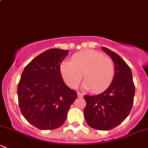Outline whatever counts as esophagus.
I'll use <instances>...</instances> for the list:
<instances>
[{"mask_svg": "<svg viewBox=\"0 0 148 148\" xmlns=\"http://www.w3.org/2000/svg\"><path fill=\"white\" fill-rule=\"evenodd\" d=\"M77 96H78V97L82 98V97H83L84 95L82 93H81V92H77Z\"/></svg>", "mask_w": 148, "mask_h": 148, "instance_id": "1", "label": "esophagus"}]
</instances>
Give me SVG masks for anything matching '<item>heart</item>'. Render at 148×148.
Segmentation results:
<instances>
[{"mask_svg":"<svg viewBox=\"0 0 148 148\" xmlns=\"http://www.w3.org/2000/svg\"><path fill=\"white\" fill-rule=\"evenodd\" d=\"M60 71L69 87H77L84 74V87L91 88L93 92H99L111 84L115 66L111 58L96 51L86 50L73 55L71 62H62Z\"/></svg>","mask_w":148,"mask_h":148,"instance_id":"heart-1","label":"heart"}]
</instances>
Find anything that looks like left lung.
Returning <instances> with one entry per match:
<instances>
[{"instance_id":"8db88e82","label":"left lung","mask_w":148,"mask_h":148,"mask_svg":"<svg viewBox=\"0 0 148 148\" xmlns=\"http://www.w3.org/2000/svg\"><path fill=\"white\" fill-rule=\"evenodd\" d=\"M114 63L115 74L111 84L102 93L84 95V118L91 127L99 130H112L129 115L134 102L135 88L132 71L116 53L102 47Z\"/></svg>"}]
</instances>
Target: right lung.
I'll list each match as a JSON object with an SVG mask.
<instances>
[{
	"mask_svg": "<svg viewBox=\"0 0 148 148\" xmlns=\"http://www.w3.org/2000/svg\"><path fill=\"white\" fill-rule=\"evenodd\" d=\"M69 50L51 49L34 58L25 67L18 86L21 112L38 129L54 130L66 120L77 98V92L64 82L60 65Z\"/></svg>",
	"mask_w": 148,
	"mask_h": 148,
	"instance_id": "1",
	"label": "right lung"
}]
</instances>
